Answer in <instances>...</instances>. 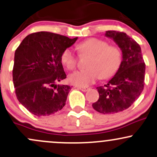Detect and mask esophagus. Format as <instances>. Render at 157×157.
Wrapping results in <instances>:
<instances>
[{
	"label": "esophagus",
	"mask_w": 157,
	"mask_h": 157,
	"mask_svg": "<svg viewBox=\"0 0 157 157\" xmlns=\"http://www.w3.org/2000/svg\"><path fill=\"white\" fill-rule=\"evenodd\" d=\"M77 89H80V90H81L82 92H87L88 90H89V88L88 87H77Z\"/></svg>",
	"instance_id": "obj_1"
}]
</instances>
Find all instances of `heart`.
<instances>
[{
  "mask_svg": "<svg viewBox=\"0 0 157 157\" xmlns=\"http://www.w3.org/2000/svg\"><path fill=\"white\" fill-rule=\"evenodd\" d=\"M80 54H89L87 68L77 71L70 75L69 81L74 85L86 87L100 77L108 79L115 75L122 62V53L118 47L109 45L107 42L98 38H90L77 46ZM61 62L68 70L77 66V58L71 48H65L61 54Z\"/></svg>",
  "mask_w": 157,
  "mask_h": 157,
  "instance_id": "1",
  "label": "heart"
}]
</instances>
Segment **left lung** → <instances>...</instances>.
Instances as JSON below:
<instances>
[{
  "mask_svg": "<svg viewBox=\"0 0 157 157\" xmlns=\"http://www.w3.org/2000/svg\"><path fill=\"white\" fill-rule=\"evenodd\" d=\"M105 36L120 48L122 62L107 83L97 87L99 98L92 107L100 113L114 114L130 107L142 92L145 64L139 44L126 33L108 30Z\"/></svg>",
  "mask_w": 157,
  "mask_h": 157,
  "instance_id": "obj_1",
  "label": "left lung"
}]
</instances>
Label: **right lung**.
I'll return each instance as SVG.
<instances>
[{"label": "right lung", "instance_id": "obj_1", "mask_svg": "<svg viewBox=\"0 0 157 157\" xmlns=\"http://www.w3.org/2000/svg\"><path fill=\"white\" fill-rule=\"evenodd\" d=\"M77 39L50 32L34 33L16 49L13 70L15 94L32 114L48 116L64 107L71 87L56 85L66 78L60 57Z\"/></svg>", "mask_w": 157, "mask_h": 157}]
</instances>
